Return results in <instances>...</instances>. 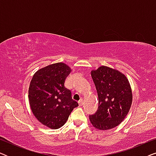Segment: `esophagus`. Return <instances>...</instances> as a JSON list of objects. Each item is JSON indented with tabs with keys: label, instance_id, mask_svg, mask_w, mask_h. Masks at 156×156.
<instances>
[{
	"label": "esophagus",
	"instance_id": "esophagus-1",
	"mask_svg": "<svg viewBox=\"0 0 156 156\" xmlns=\"http://www.w3.org/2000/svg\"><path fill=\"white\" fill-rule=\"evenodd\" d=\"M78 103H79V105H80V106H82L83 105V99H80V101H79Z\"/></svg>",
	"mask_w": 156,
	"mask_h": 156
}]
</instances>
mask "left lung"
Masks as SVG:
<instances>
[{"instance_id":"8db88e82","label":"left lung","mask_w":156,"mask_h":156,"mask_svg":"<svg viewBox=\"0 0 156 156\" xmlns=\"http://www.w3.org/2000/svg\"><path fill=\"white\" fill-rule=\"evenodd\" d=\"M99 97V107L89 116L94 127L109 130L120 124L132 104L131 87L125 74L116 69L101 66L91 71Z\"/></svg>"}]
</instances>
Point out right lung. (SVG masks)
I'll use <instances>...</instances> for the list:
<instances>
[{
	"label": "right lung",
	"instance_id": "right-lung-1",
	"mask_svg": "<svg viewBox=\"0 0 156 156\" xmlns=\"http://www.w3.org/2000/svg\"><path fill=\"white\" fill-rule=\"evenodd\" d=\"M72 69L63 62L50 65L34 74L28 90L32 112L42 124L57 129L67 122L78 103L65 87L66 78Z\"/></svg>",
	"mask_w": 156,
	"mask_h": 156
}]
</instances>
